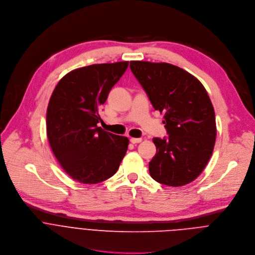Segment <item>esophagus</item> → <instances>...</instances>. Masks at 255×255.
I'll return each instance as SVG.
<instances>
[{"label": "esophagus", "instance_id": "obj_1", "mask_svg": "<svg viewBox=\"0 0 255 255\" xmlns=\"http://www.w3.org/2000/svg\"><path fill=\"white\" fill-rule=\"evenodd\" d=\"M142 140L141 137H131L130 138V142L132 143H137V142H140Z\"/></svg>", "mask_w": 255, "mask_h": 255}]
</instances>
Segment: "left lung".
<instances>
[{
  "label": "left lung",
  "instance_id": "1",
  "mask_svg": "<svg viewBox=\"0 0 255 255\" xmlns=\"http://www.w3.org/2000/svg\"><path fill=\"white\" fill-rule=\"evenodd\" d=\"M131 72L156 111L164 114L168 138L154 137L157 152L148 164L151 178L180 187L205 169L216 139L215 113L203 84L173 64L130 61Z\"/></svg>",
  "mask_w": 255,
  "mask_h": 255
}]
</instances>
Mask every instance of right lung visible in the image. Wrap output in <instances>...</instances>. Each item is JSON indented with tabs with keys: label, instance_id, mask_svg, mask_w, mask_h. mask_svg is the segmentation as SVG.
Segmentation results:
<instances>
[{
	"label": "right lung",
	"instance_id": "1",
	"mask_svg": "<svg viewBox=\"0 0 255 255\" xmlns=\"http://www.w3.org/2000/svg\"><path fill=\"white\" fill-rule=\"evenodd\" d=\"M128 61L93 64L64 75L50 97L46 114L49 144L73 180L96 184L113 177L128 146L127 136L97 127L99 109Z\"/></svg>",
	"mask_w": 255,
	"mask_h": 255
}]
</instances>
